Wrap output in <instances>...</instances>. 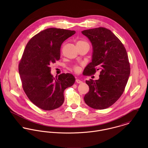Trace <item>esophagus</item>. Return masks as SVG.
I'll return each instance as SVG.
<instances>
[{"instance_id": "obj_1", "label": "esophagus", "mask_w": 148, "mask_h": 148, "mask_svg": "<svg viewBox=\"0 0 148 148\" xmlns=\"http://www.w3.org/2000/svg\"><path fill=\"white\" fill-rule=\"evenodd\" d=\"M76 82L77 83H78V84H82V83H83V82H82V80H79V79H76Z\"/></svg>"}]
</instances>
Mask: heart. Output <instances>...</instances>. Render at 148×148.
<instances>
[{
	"label": "heart",
	"instance_id": "1",
	"mask_svg": "<svg viewBox=\"0 0 148 148\" xmlns=\"http://www.w3.org/2000/svg\"><path fill=\"white\" fill-rule=\"evenodd\" d=\"M84 44H89L88 42H85L84 40H79L77 42H76V45L77 46H79V45H84ZM72 69L73 70V71L75 72H79V71H80V66L79 65L77 64H75L74 65H73L72 66Z\"/></svg>",
	"mask_w": 148,
	"mask_h": 148
}]
</instances>
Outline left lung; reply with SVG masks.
I'll return each instance as SVG.
<instances>
[{
    "mask_svg": "<svg viewBox=\"0 0 148 148\" xmlns=\"http://www.w3.org/2000/svg\"><path fill=\"white\" fill-rule=\"evenodd\" d=\"M92 42V62L83 75H95L100 69L99 79L86 80L89 90L84 99L86 105L96 109H106L115 103L123 93L130 72L126 49L109 29L99 27L82 32Z\"/></svg>",
    "mask_w": 148,
    "mask_h": 148,
    "instance_id": "1",
    "label": "left lung"
}]
</instances>
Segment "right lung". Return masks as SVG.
Wrapping results in <instances>:
<instances>
[{"mask_svg": "<svg viewBox=\"0 0 148 148\" xmlns=\"http://www.w3.org/2000/svg\"><path fill=\"white\" fill-rule=\"evenodd\" d=\"M75 33L50 28L35 35L26 45L18 66L22 87L29 100L42 110L62 106L64 90L75 82L71 73H62L55 78L49 66L60 59L62 43Z\"/></svg>", "mask_w": 148, "mask_h": 148, "instance_id": "add662e5", "label": "right lung"}]
</instances>
